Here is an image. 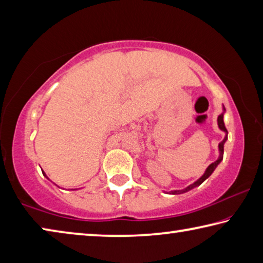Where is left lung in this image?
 Instances as JSON below:
<instances>
[{
    "mask_svg": "<svg viewBox=\"0 0 263 263\" xmlns=\"http://www.w3.org/2000/svg\"><path fill=\"white\" fill-rule=\"evenodd\" d=\"M224 114H225V108H224V105H222V112H221L219 116H218V119H217L218 127H219L222 132H225V138H224V139H222V141L219 142V145H218V149H219V158H218L215 162H212V163L210 164V166H209V167L206 168L205 173H204V174H203L201 177H199V179H198L197 181L194 182L193 184L188 185V186H186V188L182 189V190H174V191H172L171 194H173V195L183 194V193H186V191H189V190H191V189L196 188V186H198L199 184H202L203 182L205 181V180L208 179V177L212 174L213 171H215V169L217 168L218 164L220 163V161L222 160V155H224V144L226 142V140H228V130H226L225 124H224Z\"/></svg>",
    "mask_w": 263,
    "mask_h": 263,
    "instance_id": "1",
    "label": "left lung"
}]
</instances>
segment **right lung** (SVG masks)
I'll return each mask as SVG.
<instances>
[{
    "mask_svg": "<svg viewBox=\"0 0 263 263\" xmlns=\"http://www.w3.org/2000/svg\"><path fill=\"white\" fill-rule=\"evenodd\" d=\"M44 175H45V174H44ZM45 176H46V175H45ZM46 177H47V176H46ZM72 190H77V189H72Z\"/></svg>",
    "mask_w": 263,
    "mask_h": 263,
    "instance_id": "right-lung-1",
    "label": "right lung"
}]
</instances>
